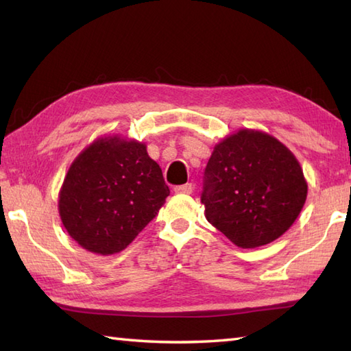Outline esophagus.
Segmentation results:
<instances>
[{"label":"esophagus","instance_id":"esophagus-1","mask_svg":"<svg viewBox=\"0 0 351 351\" xmlns=\"http://www.w3.org/2000/svg\"><path fill=\"white\" fill-rule=\"evenodd\" d=\"M193 190H195V185L193 184H184V185H178V187H175V193H178V195H191Z\"/></svg>","mask_w":351,"mask_h":351}]
</instances>
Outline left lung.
I'll use <instances>...</instances> for the list:
<instances>
[{"label": "left lung", "instance_id": "8db88e82", "mask_svg": "<svg viewBox=\"0 0 351 351\" xmlns=\"http://www.w3.org/2000/svg\"><path fill=\"white\" fill-rule=\"evenodd\" d=\"M306 196L293 152L263 131L240 130L215 145L200 200L213 226L238 247L255 249L287 232Z\"/></svg>", "mask_w": 351, "mask_h": 351}]
</instances>
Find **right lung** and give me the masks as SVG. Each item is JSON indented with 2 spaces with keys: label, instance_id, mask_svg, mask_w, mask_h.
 I'll use <instances>...</instances> for the list:
<instances>
[{
  "label": "right lung",
  "instance_id": "add662e5",
  "mask_svg": "<svg viewBox=\"0 0 351 351\" xmlns=\"http://www.w3.org/2000/svg\"><path fill=\"white\" fill-rule=\"evenodd\" d=\"M169 195L161 167L145 143L101 137L71 164L58 213L81 247L108 256L128 247Z\"/></svg>",
  "mask_w": 351,
  "mask_h": 351
}]
</instances>
